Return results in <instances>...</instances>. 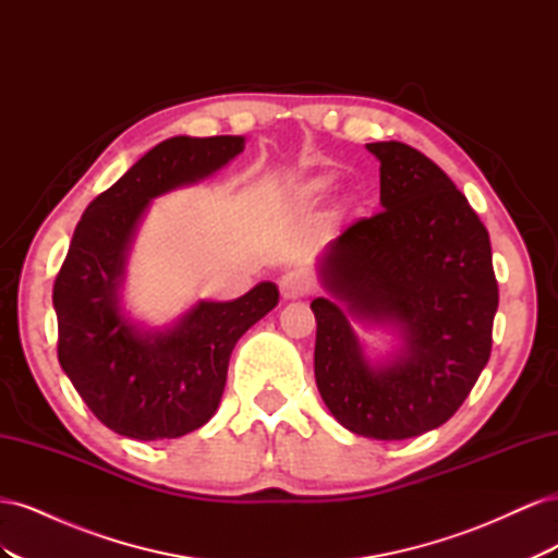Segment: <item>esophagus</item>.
I'll list each match as a JSON object with an SVG mask.
<instances>
[{"instance_id":"1","label":"esophagus","mask_w":558,"mask_h":558,"mask_svg":"<svg viewBox=\"0 0 558 558\" xmlns=\"http://www.w3.org/2000/svg\"><path fill=\"white\" fill-rule=\"evenodd\" d=\"M314 289L312 279L302 272V269H291V272H283L279 277V291L286 300H298L310 295Z\"/></svg>"}]
</instances>
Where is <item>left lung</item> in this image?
<instances>
[{"label": "left lung", "mask_w": 558, "mask_h": 558, "mask_svg": "<svg viewBox=\"0 0 558 558\" xmlns=\"http://www.w3.org/2000/svg\"><path fill=\"white\" fill-rule=\"evenodd\" d=\"M381 211L328 244L316 298L314 375L332 416L351 433L408 440L456 414L492 356L498 281L492 242L453 181L421 150L375 142ZM391 319L403 356L373 368L348 314Z\"/></svg>", "instance_id": "1"}]
</instances>
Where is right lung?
<instances>
[{
	"mask_svg": "<svg viewBox=\"0 0 558 558\" xmlns=\"http://www.w3.org/2000/svg\"><path fill=\"white\" fill-rule=\"evenodd\" d=\"M242 148L244 137L167 140L99 193L74 230L53 283L58 361L118 435L172 440L205 426L234 344L277 305V286L263 281L232 302H199L167 332H142L118 310L125 251L148 199L209 177Z\"/></svg>",
	"mask_w": 558,
	"mask_h": 558,
	"instance_id": "obj_1",
	"label": "right lung"
}]
</instances>
